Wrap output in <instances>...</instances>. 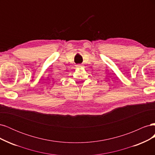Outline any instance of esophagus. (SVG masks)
Returning <instances> with one entry per match:
<instances>
[{"label": "esophagus", "mask_w": 155, "mask_h": 155, "mask_svg": "<svg viewBox=\"0 0 155 155\" xmlns=\"http://www.w3.org/2000/svg\"><path fill=\"white\" fill-rule=\"evenodd\" d=\"M81 66H82L81 64H78V65H77L78 67H81Z\"/></svg>", "instance_id": "1"}]
</instances>
